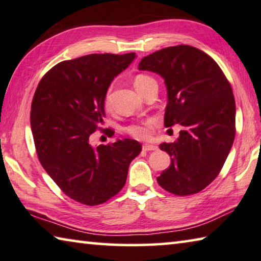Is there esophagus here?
<instances>
[{
	"label": "esophagus",
	"instance_id": "obj_1",
	"mask_svg": "<svg viewBox=\"0 0 261 261\" xmlns=\"http://www.w3.org/2000/svg\"><path fill=\"white\" fill-rule=\"evenodd\" d=\"M142 148H143V150L149 151V150H156L157 146H155V144H149V143H147V144H143Z\"/></svg>",
	"mask_w": 261,
	"mask_h": 261
}]
</instances>
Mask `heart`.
I'll return each mask as SVG.
<instances>
[{
  "label": "heart",
  "instance_id": "obj_1",
  "mask_svg": "<svg viewBox=\"0 0 261 261\" xmlns=\"http://www.w3.org/2000/svg\"><path fill=\"white\" fill-rule=\"evenodd\" d=\"M155 82V80L148 75L140 74L134 79V85L140 92H142L149 84ZM111 101H112V87H110L106 91L105 95V105L106 108H110ZM127 132L130 135H133L134 138L138 139H146L151 133V126L149 122H141L135 123V125H130L127 127Z\"/></svg>",
  "mask_w": 261,
  "mask_h": 261
}]
</instances>
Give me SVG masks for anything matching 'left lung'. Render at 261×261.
<instances>
[{
    "instance_id": "obj_1",
    "label": "left lung",
    "mask_w": 261,
    "mask_h": 261,
    "mask_svg": "<svg viewBox=\"0 0 261 261\" xmlns=\"http://www.w3.org/2000/svg\"><path fill=\"white\" fill-rule=\"evenodd\" d=\"M139 69L164 80V125L182 127L176 142L160 144L172 159L157 181L172 194L198 193L217 177L232 147L236 104L231 85L214 60L189 45L144 57Z\"/></svg>"
}]
</instances>
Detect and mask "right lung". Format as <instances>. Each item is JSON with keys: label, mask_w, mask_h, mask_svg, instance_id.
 <instances>
[{"label": "right lung", "mask_w": 261, "mask_h": 261, "mask_svg": "<svg viewBox=\"0 0 261 261\" xmlns=\"http://www.w3.org/2000/svg\"><path fill=\"white\" fill-rule=\"evenodd\" d=\"M135 53L90 54L54 66L38 84L31 130L42 168L66 195L88 206L104 203L125 186L136 140L90 144L105 117L106 91Z\"/></svg>", "instance_id": "obj_1"}]
</instances>
